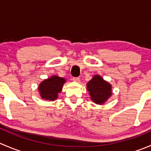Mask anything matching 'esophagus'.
Here are the masks:
<instances>
[{
	"label": "esophagus",
	"mask_w": 151,
	"mask_h": 151,
	"mask_svg": "<svg viewBox=\"0 0 151 151\" xmlns=\"http://www.w3.org/2000/svg\"><path fill=\"white\" fill-rule=\"evenodd\" d=\"M72 80L74 83H79V82L80 81V79L79 78V77H74V78L72 79Z\"/></svg>",
	"instance_id": "34e87169"
}]
</instances>
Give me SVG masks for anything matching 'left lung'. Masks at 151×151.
Segmentation results:
<instances>
[{
    "mask_svg": "<svg viewBox=\"0 0 151 151\" xmlns=\"http://www.w3.org/2000/svg\"><path fill=\"white\" fill-rule=\"evenodd\" d=\"M87 91L89 92L91 101L96 104H104L112 94V85L98 74L94 75L87 83Z\"/></svg>",
    "mask_w": 151,
    "mask_h": 151,
    "instance_id": "8db88e82",
    "label": "left lung"
}]
</instances>
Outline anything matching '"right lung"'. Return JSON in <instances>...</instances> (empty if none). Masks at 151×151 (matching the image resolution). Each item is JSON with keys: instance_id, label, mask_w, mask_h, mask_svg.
<instances>
[{"instance_id": "obj_1", "label": "right lung", "mask_w": 151, "mask_h": 151, "mask_svg": "<svg viewBox=\"0 0 151 151\" xmlns=\"http://www.w3.org/2000/svg\"><path fill=\"white\" fill-rule=\"evenodd\" d=\"M66 82V79L57 75H52L45 79L39 84L38 88L40 96L43 99L55 101L58 98V94L62 91Z\"/></svg>"}]
</instances>
